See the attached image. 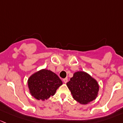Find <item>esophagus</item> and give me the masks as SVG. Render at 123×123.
I'll list each match as a JSON object with an SVG mask.
<instances>
[{
  "instance_id": "1",
  "label": "esophagus",
  "mask_w": 123,
  "mask_h": 123,
  "mask_svg": "<svg viewBox=\"0 0 123 123\" xmlns=\"http://www.w3.org/2000/svg\"><path fill=\"white\" fill-rule=\"evenodd\" d=\"M63 82H64V83H66L67 82H68V78H64V79H63Z\"/></svg>"
}]
</instances>
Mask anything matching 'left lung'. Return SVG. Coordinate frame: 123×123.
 Returning a JSON list of instances; mask_svg holds the SVG:
<instances>
[{
  "instance_id": "obj_1",
  "label": "left lung",
  "mask_w": 123,
  "mask_h": 123,
  "mask_svg": "<svg viewBox=\"0 0 123 123\" xmlns=\"http://www.w3.org/2000/svg\"><path fill=\"white\" fill-rule=\"evenodd\" d=\"M66 85L73 98L81 104H86L94 100L99 91L97 81L84 72L74 73Z\"/></svg>"
}]
</instances>
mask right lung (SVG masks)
<instances>
[{
    "mask_svg": "<svg viewBox=\"0 0 123 123\" xmlns=\"http://www.w3.org/2000/svg\"><path fill=\"white\" fill-rule=\"evenodd\" d=\"M62 84L61 79L55 73L47 69L36 72L28 80L32 96L37 99L43 101L54 95L56 90Z\"/></svg>",
    "mask_w": 123,
    "mask_h": 123,
    "instance_id": "right-lung-1",
    "label": "right lung"
}]
</instances>
